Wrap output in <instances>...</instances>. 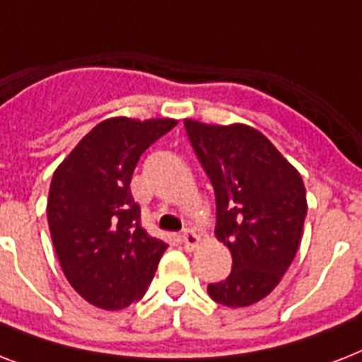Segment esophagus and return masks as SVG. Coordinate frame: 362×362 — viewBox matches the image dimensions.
Masks as SVG:
<instances>
[{"label": "esophagus", "mask_w": 362, "mask_h": 362, "mask_svg": "<svg viewBox=\"0 0 362 362\" xmlns=\"http://www.w3.org/2000/svg\"><path fill=\"white\" fill-rule=\"evenodd\" d=\"M180 238H182V244H184V247H186V250H193V247L199 244V240H201V238L197 237V233H193L192 229H186V231L182 233Z\"/></svg>", "instance_id": "1"}]
</instances>
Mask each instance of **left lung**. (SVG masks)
I'll return each instance as SVG.
<instances>
[{"label": "left lung", "instance_id": "1", "mask_svg": "<svg viewBox=\"0 0 362 362\" xmlns=\"http://www.w3.org/2000/svg\"><path fill=\"white\" fill-rule=\"evenodd\" d=\"M216 193V237L233 255L231 274L209 284L212 300L242 308L264 298L286 274L303 238L306 189L272 142L242 124L184 120Z\"/></svg>", "mask_w": 362, "mask_h": 362}]
</instances>
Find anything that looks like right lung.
I'll use <instances>...</instances> for the list:
<instances>
[{
    "mask_svg": "<svg viewBox=\"0 0 362 362\" xmlns=\"http://www.w3.org/2000/svg\"><path fill=\"white\" fill-rule=\"evenodd\" d=\"M175 125L170 118L105 120L54 173L47 204L54 250L73 289L98 308L142 298L169 247L141 226L129 184L144 150Z\"/></svg>",
    "mask_w": 362,
    "mask_h": 362,
    "instance_id": "add662e5",
    "label": "right lung"
}]
</instances>
